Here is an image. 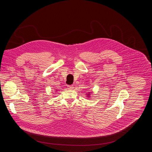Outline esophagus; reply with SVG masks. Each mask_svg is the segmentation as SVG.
<instances>
[{
    "label": "esophagus",
    "instance_id": "esophagus-1",
    "mask_svg": "<svg viewBox=\"0 0 152 152\" xmlns=\"http://www.w3.org/2000/svg\"><path fill=\"white\" fill-rule=\"evenodd\" d=\"M68 89H69V90H72L73 89V86H68Z\"/></svg>",
    "mask_w": 152,
    "mask_h": 152
}]
</instances>
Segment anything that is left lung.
I'll return each instance as SVG.
<instances>
[{
	"label": "left lung",
	"mask_w": 152,
	"mask_h": 152,
	"mask_svg": "<svg viewBox=\"0 0 152 152\" xmlns=\"http://www.w3.org/2000/svg\"><path fill=\"white\" fill-rule=\"evenodd\" d=\"M91 92H88L87 93V94H86V96H87V97H88V98H89L90 97H91Z\"/></svg>",
	"instance_id": "left-lung-1"
}]
</instances>
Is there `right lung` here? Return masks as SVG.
Instances as JSON below:
<instances>
[{
    "mask_svg": "<svg viewBox=\"0 0 152 152\" xmlns=\"http://www.w3.org/2000/svg\"><path fill=\"white\" fill-rule=\"evenodd\" d=\"M56 91H57V90H56Z\"/></svg>",
    "mask_w": 152,
    "mask_h": 152,
    "instance_id": "add662e5",
    "label": "right lung"
}]
</instances>
